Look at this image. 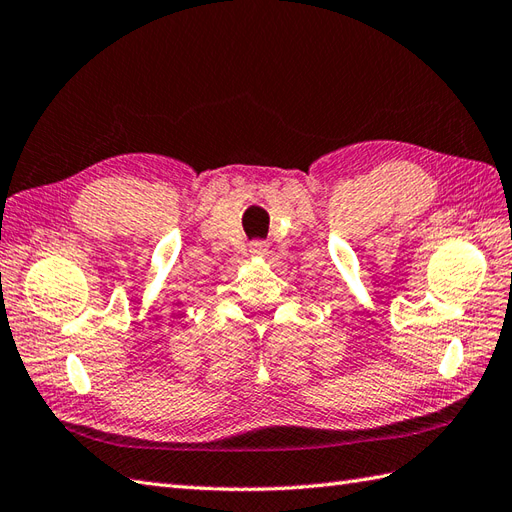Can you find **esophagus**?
Here are the masks:
<instances>
[{
  "mask_svg": "<svg viewBox=\"0 0 512 512\" xmlns=\"http://www.w3.org/2000/svg\"><path fill=\"white\" fill-rule=\"evenodd\" d=\"M266 251H268V244L266 242H253L251 244V253L253 255H266Z\"/></svg>",
  "mask_w": 512,
  "mask_h": 512,
  "instance_id": "1",
  "label": "esophagus"
}]
</instances>
